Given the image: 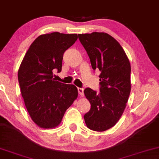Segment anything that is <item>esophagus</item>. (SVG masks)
<instances>
[{"label": "esophagus", "instance_id": "esophagus-1", "mask_svg": "<svg viewBox=\"0 0 159 159\" xmlns=\"http://www.w3.org/2000/svg\"><path fill=\"white\" fill-rule=\"evenodd\" d=\"M78 91H79V96H84V89H81V88H78Z\"/></svg>", "mask_w": 159, "mask_h": 159}]
</instances>
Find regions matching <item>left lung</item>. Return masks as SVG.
<instances>
[{"label": "left lung", "mask_w": 159, "mask_h": 159, "mask_svg": "<svg viewBox=\"0 0 159 159\" xmlns=\"http://www.w3.org/2000/svg\"><path fill=\"white\" fill-rule=\"evenodd\" d=\"M79 39L92 68L101 71L100 93L90 88L84 90L91 103L85 122L93 131H106L116 125L126 106L131 88V65L119 43L106 33L79 34Z\"/></svg>", "instance_id": "8db88e82"}]
</instances>
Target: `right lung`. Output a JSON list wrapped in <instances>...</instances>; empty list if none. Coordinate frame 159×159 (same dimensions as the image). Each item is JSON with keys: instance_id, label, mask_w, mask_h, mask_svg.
Segmentation results:
<instances>
[{"instance_id": "right-lung-1", "label": "right lung", "mask_w": 159, "mask_h": 159, "mask_svg": "<svg viewBox=\"0 0 159 159\" xmlns=\"http://www.w3.org/2000/svg\"><path fill=\"white\" fill-rule=\"evenodd\" d=\"M77 39V34L58 32L39 35L30 45L18 69L25 107L33 121L43 129L58 126L78 97L74 85L62 84L53 78V70L61 71L64 52Z\"/></svg>"}]
</instances>
